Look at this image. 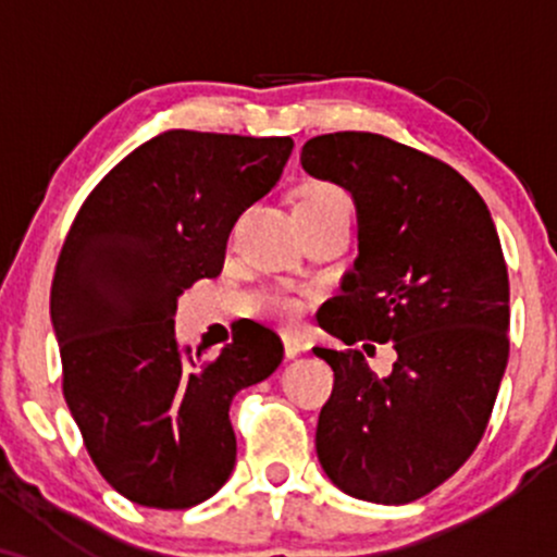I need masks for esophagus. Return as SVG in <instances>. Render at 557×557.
Instances as JSON below:
<instances>
[{"label": "esophagus", "mask_w": 557, "mask_h": 557, "mask_svg": "<svg viewBox=\"0 0 557 557\" xmlns=\"http://www.w3.org/2000/svg\"><path fill=\"white\" fill-rule=\"evenodd\" d=\"M283 345H285L287 359H296V356H300L306 350L304 337H300L298 332H283Z\"/></svg>", "instance_id": "34e87169"}]
</instances>
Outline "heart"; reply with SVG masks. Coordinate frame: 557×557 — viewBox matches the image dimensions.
I'll return each mask as SVG.
<instances>
[{
  "label": "heart",
  "mask_w": 557,
  "mask_h": 557,
  "mask_svg": "<svg viewBox=\"0 0 557 557\" xmlns=\"http://www.w3.org/2000/svg\"><path fill=\"white\" fill-rule=\"evenodd\" d=\"M296 216H317V214H335V212H354V201L345 194L341 185L311 181L300 185L296 196ZM272 309L280 317H293L298 311V300L293 298H274Z\"/></svg>",
  "instance_id": "heart-1"
}]
</instances>
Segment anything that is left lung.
<instances>
[{
    "label": "left lung",
    "mask_w": 557,
    "mask_h": 557,
    "mask_svg": "<svg viewBox=\"0 0 557 557\" xmlns=\"http://www.w3.org/2000/svg\"><path fill=\"white\" fill-rule=\"evenodd\" d=\"M300 164L354 196L359 259L319 327L348 348L314 354L335 372L317 424L324 474L348 495L403 505L476 450L508 363L510 287L487 203L450 164L380 136L306 140ZM361 342H393L387 377Z\"/></svg>",
    "instance_id": "obj_1"
}]
</instances>
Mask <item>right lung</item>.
<instances>
[{"label":"right lung","instance_id":"obj_1","mask_svg":"<svg viewBox=\"0 0 557 557\" xmlns=\"http://www.w3.org/2000/svg\"><path fill=\"white\" fill-rule=\"evenodd\" d=\"M290 151V138L164 131L75 214L52 280L62 393L99 474L127 500L194 508L233 471L230 403L280 367L283 343L248 324L214 359H185L172 317L183 290L222 272L230 230Z\"/></svg>","mask_w":557,"mask_h":557}]
</instances>
